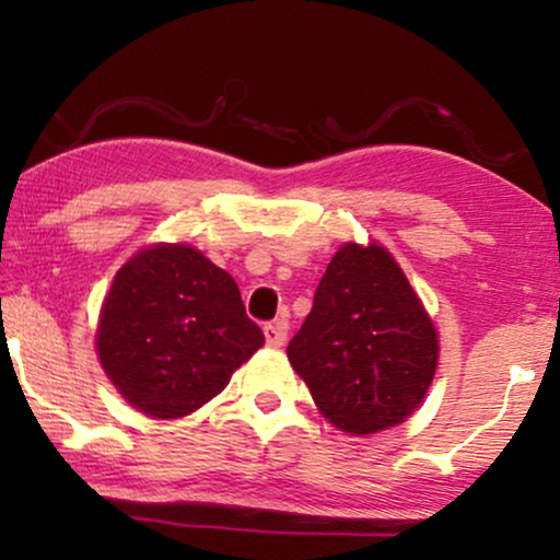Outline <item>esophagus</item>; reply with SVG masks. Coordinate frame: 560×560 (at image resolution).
Here are the masks:
<instances>
[{
	"instance_id": "esophagus-1",
	"label": "esophagus",
	"mask_w": 560,
	"mask_h": 560,
	"mask_svg": "<svg viewBox=\"0 0 560 560\" xmlns=\"http://www.w3.org/2000/svg\"><path fill=\"white\" fill-rule=\"evenodd\" d=\"M265 339H267V347L280 349L288 339V320L285 318L270 320V324L265 326Z\"/></svg>"
}]
</instances>
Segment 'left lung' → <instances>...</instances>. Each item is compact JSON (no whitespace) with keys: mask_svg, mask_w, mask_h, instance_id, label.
<instances>
[{"mask_svg":"<svg viewBox=\"0 0 560 560\" xmlns=\"http://www.w3.org/2000/svg\"><path fill=\"white\" fill-rule=\"evenodd\" d=\"M288 359L336 428L366 435L420 408L439 336L393 255L349 242L328 262Z\"/></svg>","mask_w":560,"mask_h":560,"instance_id":"1","label":"left lung"}]
</instances>
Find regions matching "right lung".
Masks as SVG:
<instances>
[{
  "label": "right lung",
  "mask_w": 560,
  "mask_h": 560,
  "mask_svg": "<svg viewBox=\"0 0 560 560\" xmlns=\"http://www.w3.org/2000/svg\"><path fill=\"white\" fill-rule=\"evenodd\" d=\"M262 343L232 275L188 244L137 252L114 275L98 313V362L150 418L198 410Z\"/></svg>",
  "instance_id": "right-lung-1"
}]
</instances>
